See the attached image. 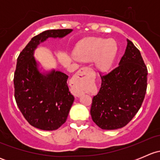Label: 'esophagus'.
Masks as SVG:
<instances>
[{"label":"esophagus","mask_w":160,"mask_h":160,"mask_svg":"<svg viewBox=\"0 0 160 160\" xmlns=\"http://www.w3.org/2000/svg\"><path fill=\"white\" fill-rule=\"evenodd\" d=\"M88 70H89V68H88V67H82V68H80V70L77 71V73L74 75V77H72V80H71V88H72V91L76 96L80 97V94L82 93V92L80 91V90H78V89L77 88V87H76L77 86V85H76V83L78 81L79 79L81 78L79 77V76L80 75L82 77H83V76H84L85 72L88 71Z\"/></svg>","instance_id":"esophagus-1"}]
</instances>
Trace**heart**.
I'll list each match as a JSON object with an SVG mask.
<instances>
[{
	"label": "heart",
	"mask_w": 160,
	"mask_h": 160,
	"mask_svg": "<svg viewBox=\"0 0 160 160\" xmlns=\"http://www.w3.org/2000/svg\"><path fill=\"white\" fill-rule=\"evenodd\" d=\"M117 53V45L113 40L101 38H89L82 41L77 48L74 59L91 61L96 59V65L100 70L110 68Z\"/></svg>",
	"instance_id": "obj_1"
}]
</instances>
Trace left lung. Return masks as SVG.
Here are the masks:
<instances>
[{"label":"left lung","instance_id":"obj_1","mask_svg":"<svg viewBox=\"0 0 160 160\" xmlns=\"http://www.w3.org/2000/svg\"><path fill=\"white\" fill-rule=\"evenodd\" d=\"M147 75L140 51L127 39L119 65L101 76V87L90 108L93 122L106 130L125 126L141 108L147 89Z\"/></svg>","mask_w":160,"mask_h":160}]
</instances>
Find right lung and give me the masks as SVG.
<instances>
[{"label":"right lung","mask_w":160,"mask_h":160,"mask_svg":"<svg viewBox=\"0 0 160 160\" xmlns=\"http://www.w3.org/2000/svg\"><path fill=\"white\" fill-rule=\"evenodd\" d=\"M72 31H45L33 37L18 57L14 98L27 122L39 129L56 130L65 123L74 97L69 91L67 74L52 70L43 75L38 71L34 50L48 38H62Z\"/></svg>","instance_id":"obj_1"}]
</instances>
